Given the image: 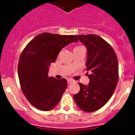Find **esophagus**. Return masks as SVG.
I'll use <instances>...</instances> for the list:
<instances>
[{
    "label": "esophagus",
    "instance_id": "obj_1",
    "mask_svg": "<svg viewBox=\"0 0 135 135\" xmlns=\"http://www.w3.org/2000/svg\"><path fill=\"white\" fill-rule=\"evenodd\" d=\"M74 80H72V79H68L67 80V82H68V84H71V83H73V82H74Z\"/></svg>",
    "mask_w": 135,
    "mask_h": 135
}]
</instances>
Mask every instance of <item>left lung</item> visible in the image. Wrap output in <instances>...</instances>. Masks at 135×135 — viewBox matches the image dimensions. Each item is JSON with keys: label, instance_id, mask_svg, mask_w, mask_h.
I'll use <instances>...</instances> for the list:
<instances>
[{"label": "left lung", "instance_id": "1", "mask_svg": "<svg viewBox=\"0 0 135 135\" xmlns=\"http://www.w3.org/2000/svg\"><path fill=\"white\" fill-rule=\"evenodd\" d=\"M88 50L86 70L89 83H80V90L74 95L78 107L87 112L97 111L112 96L118 81V61L114 49L96 35H77Z\"/></svg>", "mask_w": 135, "mask_h": 135}]
</instances>
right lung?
Masks as SVG:
<instances>
[{
  "mask_svg": "<svg viewBox=\"0 0 135 135\" xmlns=\"http://www.w3.org/2000/svg\"><path fill=\"white\" fill-rule=\"evenodd\" d=\"M73 42H78L74 35L44 32L23 50L17 67L20 85L26 99L38 110L50 111L55 108L67 88L66 79L56 80L47 73L62 48Z\"/></svg>",
  "mask_w": 135,
  "mask_h": 135,
  "instance_id": "1",
  "label": "right lung"
}]
</instances>
